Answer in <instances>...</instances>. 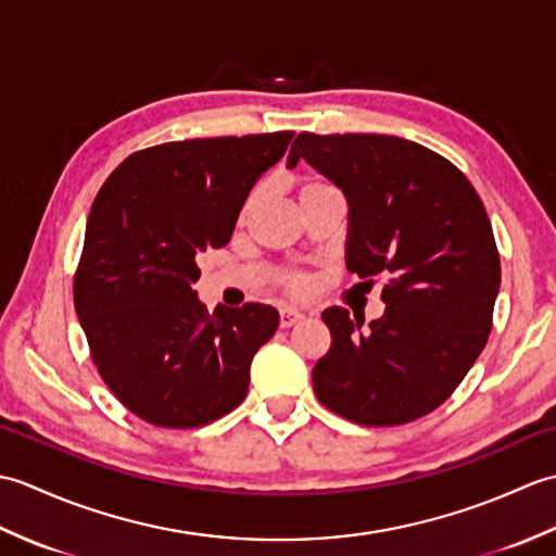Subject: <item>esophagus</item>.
Listing matches in <instances>:
<instances>
[{"label": "esophagus", "mask_w": 556, "mask_h": 556, "mask_svg": "<svg viewBox=\"0 0 556 556\" xmlns=\"http://www.w3.org/2000/svg\"><path fill=\"white\" fill-rule=\"evenodd\" d=\"M303 313L301 311H296V308H281L279 311V325L281 327H293V325H296V323H301L303 320Z\"/></svg>", "instance_id": "1"}]
</instances>
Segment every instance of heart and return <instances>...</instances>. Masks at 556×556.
Wrapping results in <instances>:
<instances>
[{
	"instance_id": "heart-1",
	"label": "heart",
	"mask_w": 556,
	"mask_h": 556,
	"mask_svg": "<svg viewBox=\"0 0 556 556\" xmlns=\"http://www.w3.org/2000/svg\"><path fill=\"white\" fill-rule=\"evenodd\" d=\"M323 188H329V186H327V184H320V181H308V184H305V186L301 188V193H299V195L313 193V191H323ZM257 200H260V188H255V191H251V195L245 198L243 210H241V217H243V219H245L248 215H251V212L255 210ZM279 281H281V287H285L289 293H293V296H303V293L311 289V279L305 277V275H301V271H293V275L281 277Z\"/></svg>"
}]
</instances>
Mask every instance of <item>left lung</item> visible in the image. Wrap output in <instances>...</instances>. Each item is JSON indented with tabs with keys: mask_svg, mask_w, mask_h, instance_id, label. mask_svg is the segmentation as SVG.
I'll return each instance as SVG.
<instances>
[{
	"mask_svg": "<svg viewBox=\"0 0 556 556\" xmlns=\"http://www.w3.org/2000/svg\"><path fill=\"white\" fill-rule=\"evenodd\" d=\"M305 160L349 203L346 267L384 279L380 320L332 305V346L313 368L320 404L370 428L442 406L485 349L500 291V253L466 174L413 140L377 134H299Z\"/></svg>",
	"mask_w": 556,
	"mask_h": 556,
	"instance_id": "1",
	"label": "left lung"
}]
</instances>
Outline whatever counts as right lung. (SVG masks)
<instances>
[{"label":"right lung","instance_id":"right-lung-1","mask_svg":"<svg viewBox=\"0 0 556 556\" xmlns=\"http://www.w3.org/2000/svg\"><path fill=\"white\" fill-rule=\"evenodd\" d=\"M293 131L162 143L102 184L86 224L74 305L92 363L122 404L160 428H200L241 404L271 305L215 313L193 285L198 255L231 239L255 181Z\"/></svg>","mask_w":556,"mask_h":556}]
</instances>
